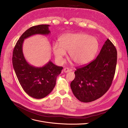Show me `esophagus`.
Listing matches in <instances>:
<instances>
[{
  "mask_svg": "<svg viewBox=\"0 0 128 128\" xmlns=\"http://www.w3.org/2000/svg\"><path fill=\"white\" fill-rule=\"evenodd\" d=\"M63 71L65 73H68V72H69L70 71V70L68 68H64L63 69Z\"/></svg>",
  "mask_w": 128,
  "mask_h": 128,
  "instance_id": "esophagus-1",
  "label": "esophagus"
}]
</instances>
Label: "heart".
Segmentation results:
<instances>
[{"label": "heart", "instance_id": "1", "mask_svg": "<svg viewBox=\"0 0 128 128\" xmlns=\"http://www.w3.org/2000/svg\"><path fill=\"white\" fill-rule=\"evenodd\" d=\"M53 43V51L58 62H63V58L68 52L70 58L77 65L90 63L95 58L99 43L95 37L84 33H70L64 35Z\"/></svg>", "mask_w": 128, "mask_h": 128}]
</instances>
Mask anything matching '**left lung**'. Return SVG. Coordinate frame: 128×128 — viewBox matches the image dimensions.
Wrapping results in <instances>:
<instances>
[{
    "label": "left lung",
    "instance_id": "obj_1",
    "mask_svg": "<svg viewBox=\"0 0 128 128\" xmlns=\"http://www.w3.org/2000/svg\"><path fill=\"white\" fill-rule=\"evenodd\" d=\"M116 60V48L108 38L96 59L86 65L76 68L70 88L77 99L89 102L102 96L112 85Z\"/></svg>",
    "mask_w": 128,
    "mask_h": 128
}]
</instances>
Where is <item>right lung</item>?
Here are the masks:
<instances>
[{"instance_id":"add662e5","label":"right lung","mask_w":128,"mask_h":128,"mask_svg":"<svg viewBox=\"0 0 128 128\" xmlns=\"http://www.w3.org/2000/svg\"><path fill=\"white\" fill-rule=\"evenodd\" d=\"M49 26L40 24L30 28L20 37L13 51V67L20 84L28 95L36 99L45 97L52 91L63 67L55 65L51 61L41 68L30 65L24 57L22 44L25 38L33 35L48 34Z\"/></svg>"}]
</instances>
